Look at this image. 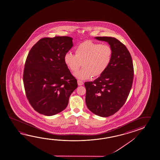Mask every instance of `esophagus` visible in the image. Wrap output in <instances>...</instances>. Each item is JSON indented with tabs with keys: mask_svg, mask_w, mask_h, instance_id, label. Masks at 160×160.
I'll return each mask as SVG.
<instances>
[{
	"mask_svg": "<svg viewBox=\"0 0 160 160\" xmlns=\"http://www.w3.org/2000/svg\"><path fill=\"white\" fill-rule=\"evenodd\" d=\"M78 85H82L83 84H84V82H83L81 81V80H78Z\"/></svg>",
	"mask_w": 160,
	"mask_h": 160,
	"instance_id": "esophagus-1",
	"label": "esophagus"
}]
</instances>
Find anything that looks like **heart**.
I'll return each mask as SVG.
<instances>
[{
  "label": "heart",
  "instance_id": "b5f03b06",
  "mask_svg": "<svg viewBox=\"0 0 160 160\" xmlns=\"http://www.w3.org/2000/svg\"><path fill=\"white\" fill-rule=\"evenodd\" d=\"M112 49L108 44H101L90 40L79 44L75 49V55L67 52L64 62L68 68L75 72L80 67L83 68L75 73L77 78L85 80L102 75L112 62Z\"/></svg>",
  "mask_w": 160,
  "mask_h": 160
}]
</instances>
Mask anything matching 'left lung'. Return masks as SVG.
<instances>
[{"instance_id": "left-lung-1", "label": "left lung", "mask_w": 160, "mask_h": 160, "mask_svg": "<svg viewBox=\"0 0 160 160\" xmlns=\"http://www.w3.org/2000/svg\"><path fill=\"white\" fill-rule=\"evenodd\" d=\"M109 43L112 49L108 69L93 82H85V102L89 110L102 117L114 114L123 106L132 85L134 70L130 52L112 37H96Z\"/></svg>"}]
</instances>
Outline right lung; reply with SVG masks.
I'll return each mask as SVG.
<instances>
[{
    "label": "right lung",
    "mask_w": 160,
    "mask_h": 160,
    "mask_svg": "<svg viewBox=\"0 0 160 160\" xmlns=\"http://www.w3.org/2000/svg\"><path fill=\"white\" fill-rule=\"evenodd\" d=\"M72 38L44 37L32 48L25 63L23 82L30 105L39 114H57L66 108L77 80L64 62Z\"/></svg>",
    "instance_id": "right-lung-1"
}]
</instances>
